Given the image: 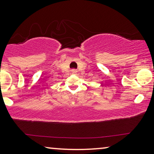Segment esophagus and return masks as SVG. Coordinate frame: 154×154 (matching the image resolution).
I'll list each match as a JSON object with an SVG mask.
<instances>
[{
	"mask_svg": "<svg viewBox=\"0 0 154 154\" xmlns=\"http://www.w3.org/2000/svg\"><path fill=\"white\" fill-rule=\"evenodd\" d=\"M71 72H72V74L75 75L77 72V69H72L71 70Z\"/></svg>",
	"mask_w": 154,
	"mask_h": 154,
	"instance_id": "1",
	"label": "esophagus"
}]
</instances>
